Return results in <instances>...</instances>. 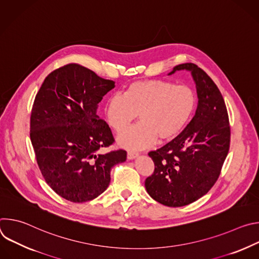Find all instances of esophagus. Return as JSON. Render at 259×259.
Masks as SVG:
<instances>
[{
  "label": "esophagus",
  "instance_id": "1",
  "mask_svg": "<svg viewBox=\"0 0 259 259\" xmlns=\"http://www.w3.org/2000/svg\"><path fill=\"white\" fill-rule=\"evenodd\" d=\"M138 153H136V152H132V151H128V153H127V158L129 159V160H133V159H135L136 157H138Z\"/></svg>",
  "mask_w": 259,
  "mask_h": 259
}]
</instances>
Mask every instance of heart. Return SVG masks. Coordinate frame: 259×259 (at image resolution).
I'll return each mask as SVG.
<instances>
[{"label": "heart", "mask_w": 259, "mask_h": 259, "mask_svg": "<svg viewBox=\"0 0 259 259\" xmlns=\"http://www.w3.org/2000/svg\"><path fill=\"white\" fill-rule=\"evenodd\" d=\"M197 107L194 90L162 80H142L131 83L123 95L110 96L104 106L109 127L121 132L136 117L141 122L122 132L118 137L121 146L140 150L157 139L168 141L177 137L188 126Z\"/></svg>", "instance_id": "heart-1"}]
</instances>
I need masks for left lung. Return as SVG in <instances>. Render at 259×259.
<instances>
[{
    "instance_id": "left-lung-1",
    "label": "left lung",
    "mask_w": 259,
    "mask_h": 259,
    "mask_svg": "<svg viewBox=\"0 0 259 259\" xmlns=\"http://www.w3.org/2000/svg\"><path fill=\"white\" fill-rule=\"evenodd\" d=\"M179 69L191 70L196 82V115L176 138L149 153L155 170L144 182L149 195L168 207L189 205L211 190L231 143L228 109L215 83L195 63L178 64L170 75Z\"/></svg>"
}]
</instances>
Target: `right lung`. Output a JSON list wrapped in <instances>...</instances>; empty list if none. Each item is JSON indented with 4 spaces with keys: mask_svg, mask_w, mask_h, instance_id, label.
<instances>
[{
    "mask_svg": "<svg viewBox=\"0 0 259 259\" xmlns=\"http://www.w3.org/2000/svg\"><path fill=\"white\" fill-rule=\"evenodd\" d=\"M115 82L78 63L65 64L46 77L30 115V140L48 186L73 203L91 201L110 181V170L127 158L124 150L97 154L115 142L97 115L102 97Z\"/></svg>",
    "mask_w": 259,
    "mask_h": 259,
    "instance_id": "right-lung-1",
    "label": "right lung"
}]
</instances>
